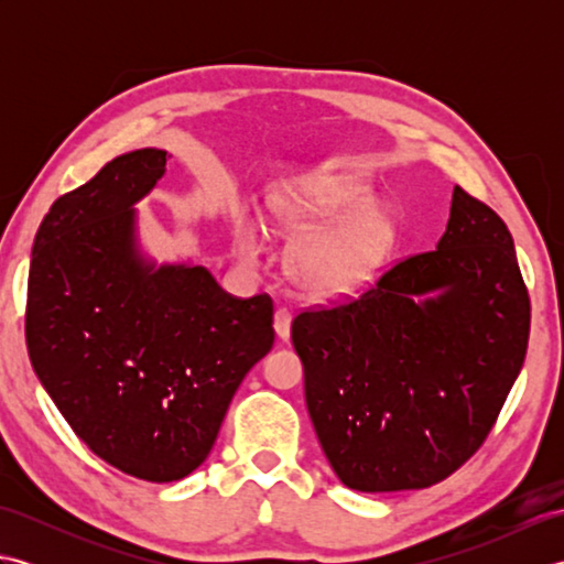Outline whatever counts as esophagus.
<instances>
[{
  "instance_id": "obj_1",
  "label": "esophagus",
  "mask_w": 564,
  "mask_h": 564,
  "mask_svg": "<svg viewBox=\"0 0 564 564\" xmlns=\"http://www.w3.org/2000/svg\"><path fill=\"white\" fill-rule=\"evenodd\" d=\"M291 310L289 307H279L275 310V315H273V329H275V334H279V337L285 341L291 337Z\"/></svg>"
}]
</instances>
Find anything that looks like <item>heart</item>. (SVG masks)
Segmentation results:
<instances>
[{"mask_svg":"<svg viewBox=\"0 0 564 564\" xmlns=\"http://www.w3.org/2000/svg\"><path fill=\"white\" fill-rule=\"evenodd\" d=\"M373 198L370 184L354 174H315L269 200L273 230L285 237L311 235L295 245L289 259L291 275L310 295L322 301L351 295L392 254L400 225L390 208L370 206ZM257 247L254 225L239 220L237 249L254 257Z\"/></svg>","mask_w":564,"mask_h":564,"instance_id":"heart-1","label":"heart"}]
</instances>
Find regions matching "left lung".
Masks as SVG:
<instances>
[{
  "mask_svg": "<svg viewBox=\"0 0 564 564\" xmlns=\"http://www.w3.org/2000/svg\"><path fill=\"white\" fill-rule=\"evenodd\" d=\"M529 329L509 227L455 186L434 251L291 325L307 412L339 480L358 492L446 480L492 431Z\"/></svg>",
  "mask_w": 564,
  "mask_h": 564,
  "instance_id": "1",
  "label": "left lung"
}]
</instances>
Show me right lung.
Wrapping results in <instances>:
<instances>
[{
    "label": "right lung",
    "instance_id": "obj_1",
    "mask_svg": "<svg viewBox=\"0 0 564 564\" xmlns=\"http://www.w3.org/2000/svg\"><path fill=\"white\" fill-rule=\"evenodd\" d=\"M135 150L59 196L31 251L26 346L35 376L94 455L148 482L208 458L249 368L273 346V301L235 297L208 269L140 254L135 203L164 174Z\"/></svg>",
    "mask_w": 564,
    "mask_h": 564
}]
</instances>
